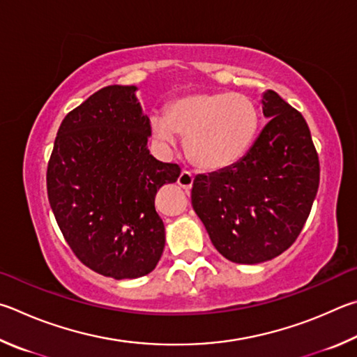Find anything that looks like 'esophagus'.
<instances>
[{
    "label": "esophagus",
    "mask_w": 357,
    "mask_h": 357,
    "mask_svg": "<svg viewBox=\"0 0 357 357\" xmlns=\"http://www.w3.org/2000/svg\"><path fill=\"white\" fill-rule=\"evenodd\" d=\"M192 182H195V177H192V174L188 172V171H182L178 175L177 178V183L182 186V188L185 191H190L191 186H192Z\"/></svg>",
    "instance_id": "obj_1"
}]
</instances>
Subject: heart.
Listing matches in <instances>:
<instances>
[{
	"label": "heart",
	"mask_w": 357,
	"mask_h": 357,
	"mask_svg": "<svg viewBox=\"0 0 357 357\" xmlns=\"http://www.w3.org/2000/svg\"><path fill=\"white\" fill-rule=\"evenodd\" d=\"M259 109L245 93L196 92L172 100L166 114L149 117V130L161 150L185 137L190 161L204 171H218L238 161L251 147L259 128Z\"/></svg>",
	"instance_id": "1"
}]
</instances>
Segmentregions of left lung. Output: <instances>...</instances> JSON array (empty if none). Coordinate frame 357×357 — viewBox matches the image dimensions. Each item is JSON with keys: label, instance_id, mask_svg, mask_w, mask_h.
I'll use <instances>...</instances> for the list:
<instances>
[{"label": "left lung", "instance_id": "obj_1", "mask_svg": "<svg viewBox=\"0 0 357 357\" xmlns=\"http://www.w3.org/2000/svg\"><path fill=\"white\" fill-rule=\"evenodd\" d=\"M270 119L235 165L192 182L191 204L213 246L235 264H261L287 251L307 221L320 183V161L307 122L268 91Z\"/></svg>", "mask_w": 357, "mask_h": 357}]
</instances>
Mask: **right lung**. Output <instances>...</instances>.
I'll list each match as a JSON object with an SVG mask.
<instances>
[{
  "instance_id": "obj_1",
  "label": "right lung",
  "mask_w": 357,
  "mask_h": 357,
  "mask_svg": "<svg viewBox=\"0 0 357 357\" xmlns=\"http://www.w3.org/2000/svg\"><path fill=\"white\" fill-rule=\"evenodd\" d=\"M135 86H106L64 117L47 169L56 222L81 264L106 278L155 270L165 224L155 210L180 167L150 155L149 117Z\"/></svg>"
}]
</instances>
